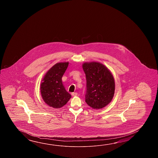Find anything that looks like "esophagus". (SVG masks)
<instances>
[{
    "label": "esophagus",
    "mask_w": 158,
    "mask_h": 158,
    "mask_svg": "<svg viewBox=\"0 0 158 158\" xmlns=\"http://www.w3.org/2000/svg\"><path fill=\"white\" fill-rule=\"evenodd\" d=\"M77 93H72V95L73 97H76V96H77Z\"/></svg>",
    "instance_id": "34e87169"
}]
</instances>
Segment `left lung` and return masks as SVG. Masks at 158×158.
<instances>
[{"instance_id":"obj_1","label":"left lung","mask_w":158,"mask_h":158,"mask_svg":"<svg viewBox=\"0 0 158 158\" xmlns=\"http://www.w3.org/2000/svg\"><path fill=\"white\" fill-rule=\"evenodd\" d=\"M82 68L86 78L85 102L93 109L106 107L114 95L113 75L107 68L98 62L84 63Z\"/></svg>"}]
</instances>
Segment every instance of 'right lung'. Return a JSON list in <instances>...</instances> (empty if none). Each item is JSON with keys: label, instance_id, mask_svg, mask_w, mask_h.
<instances>
[{"label": "right lung", "instance_id": "obj_1", "mask_svg": "<svg viewBox=\"0 0 158 158\" xmlns=\"http://www.w3.org/2000/svg\"><path fill=\"white\" fill-rule=\"evenodd\" d=\"M68 64V62L55 64L42 79L40 87L42 97L44 102L52 107H62L71 99V95L65 90L61 80Z\"/></svg>", "mask_w": 158, "mask_h": 158}]
</instances>
